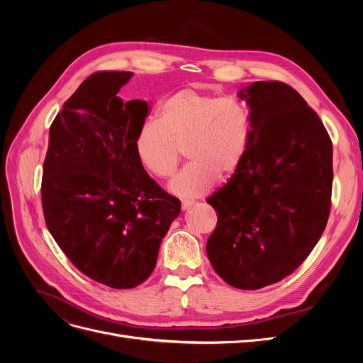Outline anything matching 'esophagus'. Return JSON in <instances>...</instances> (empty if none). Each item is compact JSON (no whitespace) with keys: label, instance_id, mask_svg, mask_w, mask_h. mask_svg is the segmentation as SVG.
Masks as SVG:
<instances>
[{"label":"esophagus","instance_id":"34e87169","mask_svg":"<svg viewBox=\"0 0 363 363\" xmlns=\"http://www.w3.org/2000/svg\"><path fill=\"white\" fill-rule=\"evenodd\" d=\"M194 203H195L194 200H183L182 201V208H183V211H186V208H189Z\"/></svg>","mask_w":363,"mask_h":363}]
</instances>
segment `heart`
I'll return each mask as SVG.
<instances>
[{"label": "heart", "instance_id": "heart-1", "mask_svg": "<svg viewBox=\"0 0 363 363\" xmlns=\"http://www.w3.org/2000/svg\"><path fill=\"white\" fill-rule=\"evenodd\" d=\"M248 108L235 96H218L184 87L164 98L159 121L148 119L138 130L136 155L150 174L168 179L177 171L183 150L189 164L169 183L182 199L201 195L213 186L218 174H233L250 144Z\"/></svg>", "mask_w": 363, "mask_h": 363}]
</instances>
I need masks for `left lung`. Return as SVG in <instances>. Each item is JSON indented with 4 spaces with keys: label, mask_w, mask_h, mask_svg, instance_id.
<instances>
[{
    "label": "left lung",
    "mask_w": 363,
    "mask_h": 363,
    "mask_svg": "<svg viewBox=\"0 0 363 363\" xmlns=\"http://www.w3.org/2000/svg\"><path fill=\"white\" fill-rule=\"evenodd\" d=\"M251 136L242 163L207 203L218 213L207 257L230 286L288 277L320 240L332 206L333 147L320 116L286 83L239 92Z\"/></svg>",
    "instance_id": "left-lung-1"
}]
</instances>
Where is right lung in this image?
Instances as JSON below:
<instances>
[{
    "label": "right lung",
    "instance_id": "obj_1",
    "mask_svg": "<svg viewBox=\"0 0 363 363\" xmlns=\"http://www.w3.org/2000/svg\"><path fill=\"white\" fill-rule=\"evenodd\" d=\"M133 72L100 71L79 86L50 127L42 207L54 240L84 276L113 289L145 281L180 213L135 148L147 101L118 92Z\"/></svg>",
    "mask_w": 363,
    "mask_h": 363
}]
</instances>
